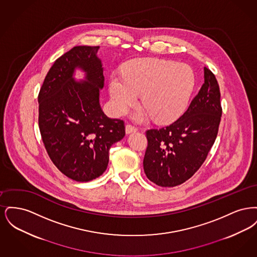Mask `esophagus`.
<instances>
[{
  "mask_svg": "<svg viewBox=\"0 0 257 257\" xmlns=\"http://www.w3.org/2000/svg\"><path fill=\"white\" fill-rule=\"evenodd\" d=\"M125 131H126V134H130V133L138 131V128L135 127L133 125H131V124H127L126 127H125Z\"/></svg>",
  "mask_w": 257,
  "mask_h": 257,
  "instance_id": "obj_1",
  "label": "esophagus"
}]
</instances>
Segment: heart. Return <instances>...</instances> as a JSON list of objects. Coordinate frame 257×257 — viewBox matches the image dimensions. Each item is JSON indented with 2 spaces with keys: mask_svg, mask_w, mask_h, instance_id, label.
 <instances>
[{
  "mask_svg": "<svg viewBox=\"0 0 257 257\" xmlns=\"http://www.w3.org/2000/svg\"><path fill=\"white\" fill-rule=\"evenodd\" d=\"M194 86L195 74L187 64L139 60L123 69V77H110V94L117 113H124L141 94L144 106L135 110V119L144 121L153 116L158 122H168L182 114Z\"/></svg>",
  "mask_w": 257,
  "mask_h": 257,
  "instance_id": "heart-1",
  "label": "heart"
}]
</instances>
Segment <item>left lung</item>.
I'll list each match as a JSON object with an SVG mask.
<instances>
[{
  "label": "left lung",
  "mask_w": 257,
  "mask_h": 257,
  "mask_svg": "<svg viewBox=\"0 0 257 257\" xmlns=\"http://www.w3.org/2000/svg\"><path fill=\"white\" fill-rule=\"evenodd\" d=\"M220 116L219 84L204 67V84L183 115L169 126L147 130V178L161 187L178 186L191 178L215 143Z\"/></svg>",
  "instance_id": "8db88e82"
}]
</instances>
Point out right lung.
Masks as SVG:
<instances>
[{"mask_svg": "<svg viewBox=\"0 0 257 257\" xmlns=\"http://www.w3.org/2000/svg\"><path fill=\"white\" fill-rule=\"evenodd\" d=\"M99 46H76L60 57L46 75L38 94V125L50 159L68 178L87 182L104 173L110 147L122 140L121 119L101 109L104 86ZM79 68L86 76L75 81Z\"/></svg>", "mask_w": 257, "mask_h": 257, "instance_id": "add662e5", "label": "right lung"}]
</instances>
